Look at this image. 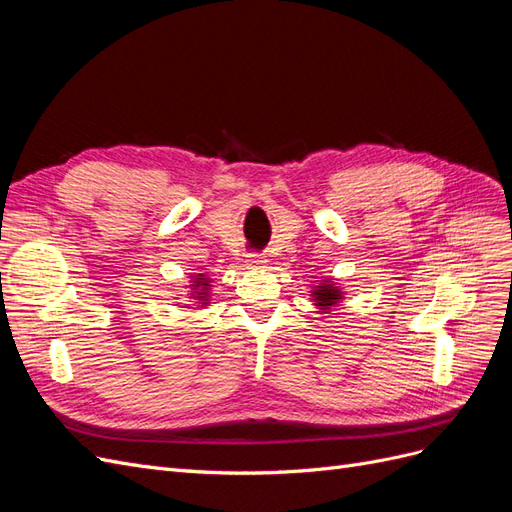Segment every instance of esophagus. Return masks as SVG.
<instances>
[{"label":"esophagus","mask_w":512,"mask_h":512,"mask_svg":"<svg viewBox=\"0 0 512 512\" xmlns=\"http://www.w3.org/2000/svg\"><path fill=\"white\" fill-rule=\"evenodd\" d=\"M265 262H267V258L262 256V254H250V256H247V265H250V267H262V265H265Z\"/></svg>","instance_id":"esophagus-1"}]
</instances>
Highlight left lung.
<instances>
[{"mask_svg":"<svg viewBox=\"0 0 512 512\" xmlns=\"http://www.w3.org/2000/svg\"><path fill=\"white\" fill-rule=\"evenodd\" d=\"M312 294L316 297L314 301L320 309H329L331 305H335L339 299H342V292H339L333 284H322Z\"/></svg>","mask_w":512,"mask_h":512,"instance_id":"8db88e82","label":"left lung"}]
</instances>
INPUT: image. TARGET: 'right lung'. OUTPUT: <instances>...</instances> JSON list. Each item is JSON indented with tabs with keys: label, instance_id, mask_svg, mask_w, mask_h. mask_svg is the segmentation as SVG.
<instances>
[{
	"label": "right lung",
	"instance_id": "1",
	"mask_svg": "<svg viewBox=\"0 0 512 512\" xmlns=\"http://www.w3.org/2000/svg\"><path fill=\"white\" fill-rule=\"evenodd\" d=\"M207 280H205V275L200 273L196 280H194V290H196V299H200V301H207L205 297H207ZM205 305V303H203Z\"/></svg>",
	"mask_w": 512,
	"mask_h": 512
}]
</instances>
